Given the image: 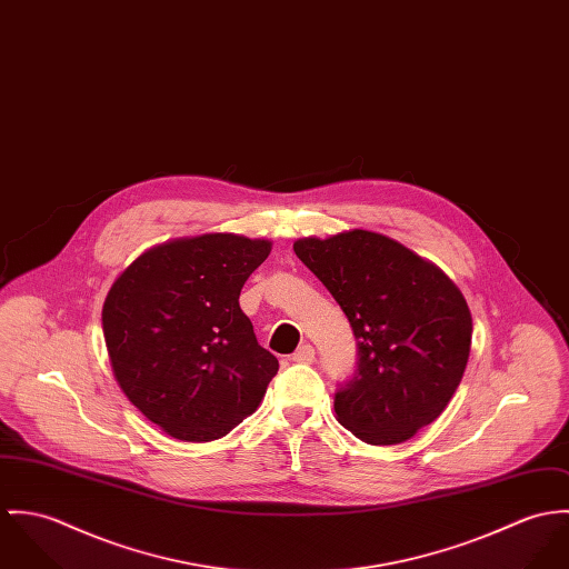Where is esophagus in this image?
<instances>
[{
    "instance_id": "1",
    "label": "esophagus",
    "mask_w": 569,
    "mask_h": 569,
    "mask_svg": "<svg viewBox=\"0 0 569 569\" xmlns=\"http://www.w3.org/2000/svg\"><path fill=\"white\" fill-rule=\"evenodd\" d=\"M315 347H312V345H308V342H306V345H301V347L292 353V360H295V362H299V365H312V362H315Z\"/></svg>"
}]
</instances>
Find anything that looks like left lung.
<instances>
[{"label": "left lung", "instance_id": "left-lung-1", "mask_svg": "<svg viewBox=\"0 0 569 569\" xmlns=\"http://www.w3.org/2000/svg\"><path fill=\"white\" fill-rule=\"evenodd\" d=\"M297 257L349 318L358 371L333 399L360 441L397 445L439 419L471 349V312L432 261L365 229L301 238Z\"/></svg>", "mask_w": 569, "mask_h": 569}]
</instances>
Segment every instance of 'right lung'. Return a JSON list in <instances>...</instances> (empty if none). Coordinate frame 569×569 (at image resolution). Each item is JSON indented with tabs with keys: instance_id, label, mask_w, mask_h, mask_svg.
<instances>
[{
	"instance_id": "1",
	"label": "right lung",
	"mask_w": 569,
	"mask_h": 569,
	"mask_svg": "<svg viewBox=\"0 0 569 569\" xmlns=\"http://www.w3.org/2000/svg\"><path fill=\"white\" fill-rule=\"evenodd\" d=\"M270 249L233 233L179 238L139 254L111 286L102 329L113 376L170 437L229 435L277 376V358L240 310L242 286Z\"/></svg>"
}]
</instances>
